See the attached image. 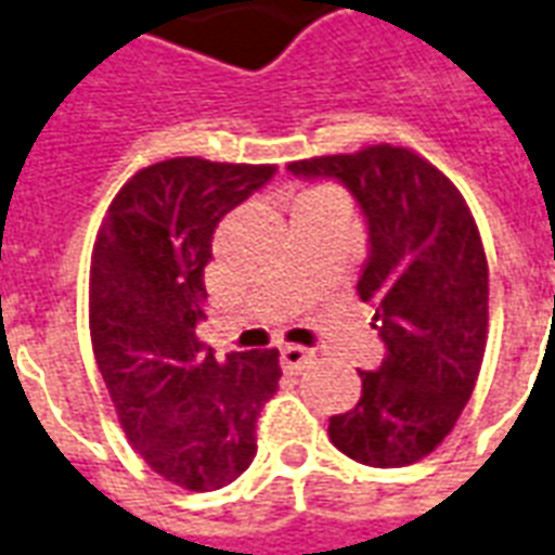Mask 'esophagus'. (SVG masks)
<instances>
[{"instance_id": "34e87169", "label": "esophagus", "mask_w": 555, "mask_h": 555, "mask_svg": "<svg viewBox=\"0 0 555 555\" xmlns=\"http://www.w3.org/2000/svg\"><path fill=\"white\" fill-rule=\"evenodd\" d=\"M311 352L306 347H297V344H285L282 350H279V361H282V367L288 373L302 371L306 364H309Z\"/></svg>"}]
</instances>
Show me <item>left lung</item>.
<instances>
[{
  "mask_svg": "<svg viewBox=\"0 0 555 555\" xmlns=\"http://www.w3.org/2000/svg\"><path fill=\"white\" fill-rule=\"evenodd\" d=\"M288 170L356 196L371 244L356 291L376 306L388 350L359 371V403L330 417L332 444L361 465H414L453 433L486 356L488 261L474 215L438 167L391 143Z\"/></svg>",
  "mask_w": 555,
  "mask_h": 555,
  "instance_id": "left-lung-1",
  "label": "left lung"
}]
</instances>
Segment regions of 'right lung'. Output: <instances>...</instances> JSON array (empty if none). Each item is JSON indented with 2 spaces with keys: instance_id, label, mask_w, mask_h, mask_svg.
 Masks as SVG:
<instances>
[{
  "instance_id": "1",
  "label": "right lung",
  "mask_w": 555,
  "mask_h": 555,
  "mask_svg": "<svg viewBox=\"0 0 555 555\" xmlns=\"http://www.w3.org/2000/svg\"><path fill=\"white\" fill-rule=\"evenodd\" d=\"M273 164L167 158L122 184L90 258V340L120 426L143 462L215 491L256 459L279 350L215 359L196 338L217 223L264 188Z\"/></svg>"
}]
</instances>
